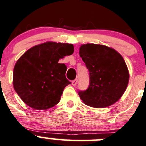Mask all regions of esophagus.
<instances>
[{"mask_svg": "<svg viewBox=\"0 0 146 146\" xmlns=\"http://www.w3.org/2000/svg\"><path fill=\"white\" fill-rule=\"evenodd\" d=\"M77 82H78V80L76 79L73 80V81H72V84L73 86H76V84H77Z\"/></svg>", "mask_w": 146, "mask_h": 146, "instance_id": "1", "label": "esophagus"}]
</instances>
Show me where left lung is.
<instances>
[{"label": "left lung", "mask_w": 146, "mask_h": 146, "mask_svg": "<svg viewBox=\"0 0 146 146\" xmlns=\"http://www.w3.org/2000/svg\"><path fill=\"white\" fill-rule=\"evenodd\" d=\"M79 55L89 71L90 84L85 91H79L84 104L104 108L116 102L129 82V71L123 56L104 45L86 44Z\"/></svg>", "instance_id": "1"}]
</instances>
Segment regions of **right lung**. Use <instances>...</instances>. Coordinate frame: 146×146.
<instances>
[{
	"label": "right lung",
	"mask_w": 146,
	"mask_h": 146,
	"mask_svg": "<svg viewBox=\"0 0 146 146\" xmlns=\"http://www.w3.org/2000/svg\"><path fill=\"white\" fill-rule=\"evenodd\" d=\"M74 52L72 44L47 42L31 48L19 58L13 71V86L20 98L37 110L56 105L68 84L67 67L59 59Z\"/></svg>",
	"instance_id": "obj_1"
}]
</instances>
